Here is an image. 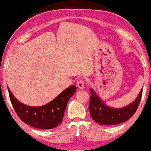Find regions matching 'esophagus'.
<instances>
[{"instance_id": "obj_1", "label": "esophagus", "mask_w": 151, "mask_h": 151, "mask_svg": "<svg viewBox=\"0 0 151 151\" xmlns=\"http://www.w3.org/2000/svg\"><path fill=\"white\" fill-rule=\"evenodd\" d=\"M77 87L79 88V89H83L84 87H85V82H84V80H78L77 82Z\"/></svg>"}]
</instances>
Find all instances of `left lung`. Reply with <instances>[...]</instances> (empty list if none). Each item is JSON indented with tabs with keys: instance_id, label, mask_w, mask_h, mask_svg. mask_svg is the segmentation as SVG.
Here are the masks:
<instances>
[{
	"instance_id": "1",
	"label": "left lung",
	"mask_w": 151,
	"mask_h": 151,
	"mask_svg": "<svg viewBox=\"0 0 151 151\" xmlns=\"http://www.w3.org/2000/svg\"><path fill=\"white\" fill-rule=\"evenodd\" d=\"M90 93L89 110L91 118L99 124L109 126L125 122L135 113L142 99V89L135 101L128 106L119 109L107 106L91 88Z\"/></svg>"
}]
</instances>
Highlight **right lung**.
Masks as SVG:
<instances>
[{
    "label": "right lung",
    "mask_w": 151,
    "mask_h": 151,
    "mask_svg": "<svg viewBox=\"0 0 151 151\" xmlns=\"http://www.w3.org/2000/svg\"><path fill=\"white\" fill-rule=\"evenodd\" d=\"M76 90V86L73 85L64 90L48 104L32 107L19 101L8 88L11 103L21 120L34 128L47 130L55 128L62 123L68 100Z\"/></svg>",
    "instance_id": "1"
}]
</instances>
